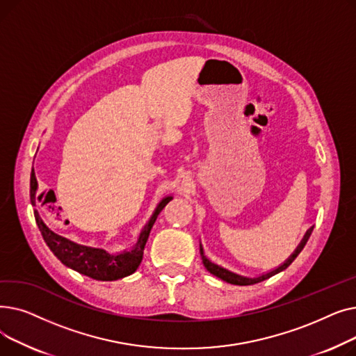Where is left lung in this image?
<instances>
[{"label":"left lung","instance_id":"8db88e82","mask_svg":"<svg viewBox=\"0 0 356 356\" xmlns=\"http://www.w3.org/2000/svg\"><path fill=\"white\" fill-rule=\"evenodd\" d=\"M312 231H313V227L306 232V235H305V238H303V241L300 242V245L297 247V250L294 251V254L286 261V263L283 264V266H280L278 268H275V270H273V271H270V273H267V274H263V275H259V277H255V278H247V277H242V275H236V274H234V273H231V271H228V270H225V268H222V267H219V266H216V264H213V263H211V261L203 255V250H202V247H200V255H202V261H203V266H204V268H207L211 274H213V275H216V277H219L220 280H223V282H227V283H231V284H236V286H251V284H257V283H259V282H264V280H267V278H270V277H273L274 274H277V273H280V271H283V270H286L293 261L296 259V257L302 252V250L305 248V245H306V242L309 241V238H310V235H312Z\"/></svg>","mask_w":356,"mask_h":356}]
</instances>
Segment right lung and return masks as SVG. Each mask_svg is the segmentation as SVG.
<instances>
[{
    "label": "right lung",
    "instance_id": "right-lung-1",
    "mask_svg": "<svg viewBox=\"0 0 356 356\" xmlns=\"http://www.w3.org/2000/svg\"><path fill=\"white\" fill-rule=\"evenodd\" d=\"M35 191H37V180L33 170L30 177V196H31L33 204H35L34 202ZM170 200H172V196H167L160 202L152 219H149L147 225L144 227V231L138 238L137 245L131 251H124L122 254H109L99 248H90V247L74 244V242L50 231L37 211H34V218L47 247L66 267L78 271L83 275H88L93 280H99V282H114V280L133 274L138 268L143 259V252H144V247L148 239L149 231H152L159 213Z\"/></svg>",
    "mask_w": 356,
    "mask_h": 356
}]
</instances>
